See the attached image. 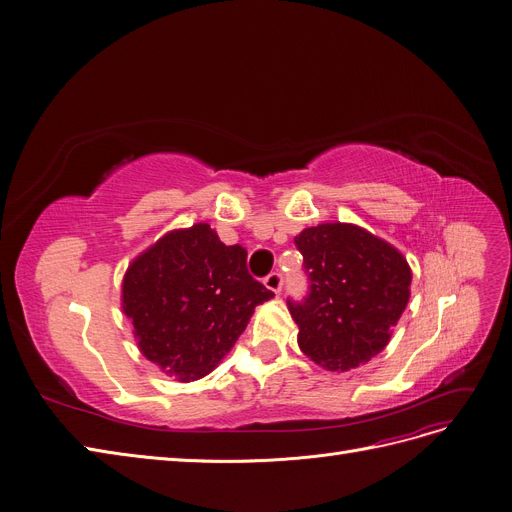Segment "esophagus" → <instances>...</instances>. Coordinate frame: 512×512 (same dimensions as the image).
Segmentation results:
<instances>
[{
  "label": "esophagus",
  "instance_id": "obj_1",
  "mask_svg": "<svg viewBox=\"0 0 512 512\" xmlns=\"http://www.w3.org/2000/svg\"><path fill=\"white\" fill-rule=\"evenodd\" d=\"M263 284H265V288H270L272 292H280V290H282V284H284V278H282L280 272H272V274L265 276Z\"/></svg>",
  "mask_w": 512,
  "mask_h": 512
}]
</instances>
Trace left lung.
Masks as SVG:
<instances>
[{"label":"left lung","instance_id":"obj_1","mask_svg":"<svg viewBox=\"0 0 512 512\" xmlns=\"http://www.w3.org/2000/svg\"><path fill=\"white\" fill-rule=\"evenodd\" d=\"M307 297L288 299L301 351L330 371L355 369L382 353L409 303L411 267L392 245L353 224L303 230Z\"/></svg>","mask_w":512,"mask_h":512}]
</instances>
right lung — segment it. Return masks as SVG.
Returning a JSON list of instances; mask_svg holds the SVG:
<instances>
[{
    "mask_svg": "<svg viewBox=\"0 0 512 512\" xmlns=\"http://www.w3.org/2000/svg\"><path fill=\"white\" fill-rule=\"evenodd\" d=\"M274 297L247 270V249L226 247L207 224L174 230L132 261L122 307L141 353L178 382L203 378Z\"/></svg>",
    "mask_w": 512,
    "mask_h": 512,
    "instance_id": "right-lung-1",
    "label": "right lung"
}]
</instances>
